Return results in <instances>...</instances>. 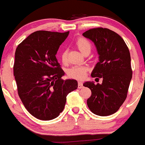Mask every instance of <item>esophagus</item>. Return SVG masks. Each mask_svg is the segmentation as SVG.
Returning a JSON list of instances; mask_svg holds the SVG:
<instances>
[{
    "label": "esophagus",
    "mask_w": 145,
    "mask_h": 145,
    "mask_svg": "<svg viewBox=\"0 0 145 145\" xmlns=\"http://www.w3.org/2000/svg\"><path fill=\"white\" fill-rule=\"evenodd\" d=\"M83 87H84L83 82H78V88H79V89H82V88H83Z\"/></svg>",
    "instance_id": "1"
}]
</instances>
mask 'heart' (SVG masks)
<instances>
[{"label": "heart", "mask_w": 145, "mask_h": 145, "mask_svg": "<svg viewBox=\"0 0 145 145\" xmlns=\"http://www.w3.org/2000/svg\"><path fill=\"white\" fill-rule=\"evenodd\" d=\"M76 45L80 50L82 54H85L86 51H91V46L90 42L84 38H79L76 41ZM61 60L63 63L67 61V51L66 50H63L60 55ZM88 68L85 66H74L69 69L67 71V74L69 77L76 79H83L86 75Z\"/></svg>", "instance_id": "heart-1"}]
</instances>
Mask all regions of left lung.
<instances>
[{
  "mask_svg": "<svg viewBox=\"0 0 145 145\" xmlns=\"http://www.w3.org/2000/svg\"><path fill=\"white\" fill-rule=\"evenodd\" d=\"M82 35L94 43L99 54L91 76L103 79L101 84L84 83L91 91L87 106L97 115H111L118 111L127 95L132 77L129 48L120 35L108 28H92Z\"/></svg>",
  "mask_w": 145,
  "mask_h": 145,
  "instance_id": "left-lung-1",
  "label": "left lung"
}]
</instances>
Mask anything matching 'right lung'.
<instances>
[{
    "label": "right lung",
    "mask_w": 145,
    "mask_h": 145,
    "mask_svg": "<svg viewBox=\"0 0 145 145\" xmlns=\"http://www.w3.org/2000/svg\"><path fill=\"white\" fill-rule=\"evenodd\" d=\"M69 33L38 31L16 48L13 74L18 93L25 109L39 120L59 117L66 96L78 87L75 79H61L65 73L56 57Z\"/></svg>",
    "instance_id": "right-lung-1"
}]
</instances>
